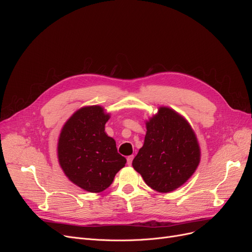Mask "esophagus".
I'll return each mask as SVG.
<instances>
[{"label":"esophagus","instance_id":"1","mask_svg":"<svg viewBox=\"0 0 252 252\" xmlns=\"http://www.w3.org/2000/svg\"><path fill=\"white\" fill-rule=\"evenodd\" d=\"M133 159H134V155H129V156H127L126 160H127V164H128V165H130V164H131V162H133Z\"/></svg>","mask_w":252,"mask_h":252}]
</instances>
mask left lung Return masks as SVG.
I'll use <instances>...</instances> for the list:
<instances>
[{
    "mask_svg": "<svg viewBox=\"0 0 252 252\" xmlns=\"http://www.w3.org/2000/svg\"><path fill=\"white\" fill-rule=\"evenodd\" d=\"M143 147L133 167L150 188L168 193L186 183L200 162L195 131L183 115L165 106L146 121Z\"/></svg>",
    "mask_w": 252,
    "mask_h": 252,
    "instance_id": "1",
    "label": "left lung"
}]
</instances>
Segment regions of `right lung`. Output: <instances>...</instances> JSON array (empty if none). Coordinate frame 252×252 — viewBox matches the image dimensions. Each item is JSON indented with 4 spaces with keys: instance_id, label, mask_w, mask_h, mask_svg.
<instances>
[{
    "instance_id": "1",
    "label": "right lung",
    "mask_w": 252,
    "mask_h": 252,
    "mask_svg": "<svg viewBox=\"0 0 252 252\" xmlns=\"http://www.w3.org/2000/svg\"><path fill=\"white\" fill-rule=\"evenodd\" d=\"M109 118L102 106H85L67 119L59 135L57 155L63 173L91 193L107 189L126 162L114 139L105 133Z\"/></svg>"
}]
</instances>
